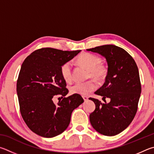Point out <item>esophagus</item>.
Listing matches in <instances>:
<instances>
[{"mask_svg":"<svg viewBox=\"0 0 154 154\" xmlns=\"http://www.w3.org/2000/svg\"><path fill=\"white\" fill-rule=\"evenodd\" d=\"M82 98H83V99H84L85 101H87L88 99V97L87 96H82Z\"/></svg>","mask_w":154,"mask_h":154,"instance_id":"obj_1","label":"esophagus"}]
</instances>
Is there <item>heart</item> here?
Wrapping results in <instances>:
<instances>
[{
	"instance_id": "1",
	"label": "heart",
	"mask_w": 154,
	"mask_h": 154,
	"mask_svg": "<svg viewBox=\"0 0 154 154\" xmlns=\"http://www.w3.org/2000/svg\"><path fill=\"white\" fill-rule=\"evenodd\" d=\"M77 63L89 71L88 77H91L99 81L106 79L107 69L104 66L101 65V59L99 57L90 53H83L77 59ZM61 77L66 82L72 80V63L70 62L62 65L60 68ZM97 86L94 80H88L85 82H76L71 86L70 92L82 96L87 95L88 93L95 91Z\"/></svg>"
}]
</instances>
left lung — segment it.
Wrapping results in <instances>:
<instances>
[{
	"instance_id": "obj_1",
	"label": "left lung",
	"mask_w": 154,
	"mask_h": 154,
	"mask_svg": "<svg viewBox=\"0 0 154 154\" xmlns=\"http://www.w3.org/2000/svg\"><path fill=\"white\" fill-rule=\"evenodd\" d=\"M106 59L107 74L103 85L95 92L110 99L108 103L89 98L95 109L89 116L94 129L106 136H114L128 127L137 111L141 93L139 69L133 58L116 45H106L87 49Z\"/></svg>"
}]
</instances>
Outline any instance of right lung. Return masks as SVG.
<instances>
[{"label": "right lung", "mask_w": 154, "mask_h": 154, "mask_svg": "<svg viewBox=\"0 0 154 154\" xmlns=\"http://www.w3.org/2000/svg\"><path fill=\"white\" fill-rule=\"evenodd\" d=\"M42 48L27 57L17 81L20 112L30 130L46 138L63 133L69 126L73 110L84 102L80 95L68 93L60 68L80 52ZM63 98L55 104L54 96Z\"/></svg>", "instance_id": "1"}]
</instances>
